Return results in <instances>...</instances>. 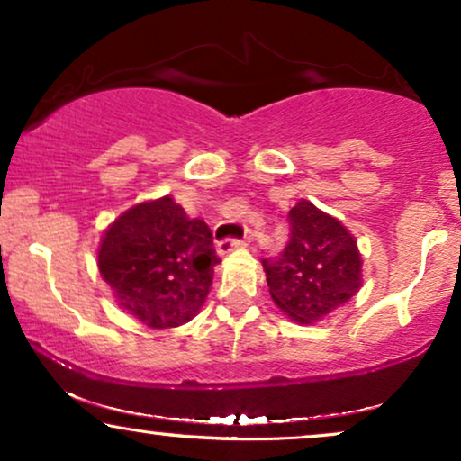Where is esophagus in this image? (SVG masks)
I'll list each match as a JSON object with an SVG mask.
<instances>
[{"label": "esophagus", "instance_id": "esophagus-1", "mask_svg": "<svg viewBox=\"0 0 461 461\" xmlns=\"http://www.w3.org/2000/svg\"><path fill=\"white\" fill-rule=\"evenodd\" d=\"M247 240H249V238H223V240H219V245H216V249H219L221 256H225V253L234 251L236 247L245 245Z\"/></svg>", "mask_w": 461, "mask_h": 461}]
</instances>
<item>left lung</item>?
<instances>
[{
  "instance_id": "1",
  "label": "left lung",
  "mask_w": 461,
  "mask_h": 461,
  "mask_svg": "<svg viewBox=\"0 0 461 461\" xmlns=\"http://www.w3.org/2000/svg\"><path fill=\"white\" fill-rule=\"evenodd\" d=\"M285 221L288 242L279 256L262 260L268 290L290 319L316 322L357 293L362 258L345 225L310 201H299Z\"/></svg>"
}]
</instances>
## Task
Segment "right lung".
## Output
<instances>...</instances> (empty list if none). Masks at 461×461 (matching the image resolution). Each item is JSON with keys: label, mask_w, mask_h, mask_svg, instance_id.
Masks as SVG:
<instances>
[{"label": "right lung", "mask_w": 461, "mask_h": 461, "mask_svg": "<svg viewBox=\"0 0 461 461\" xmlns=\"http://www.w3.org/2000/svg\"><path fill=\"white\" fill-rule=\"evenodd\" d=\"M219 256L212 231L171 197L139 203L114 221L99 249V273L134 319L164 330L197 314Z\"/></svg>", "instance_id": "1"}]
</instances>
